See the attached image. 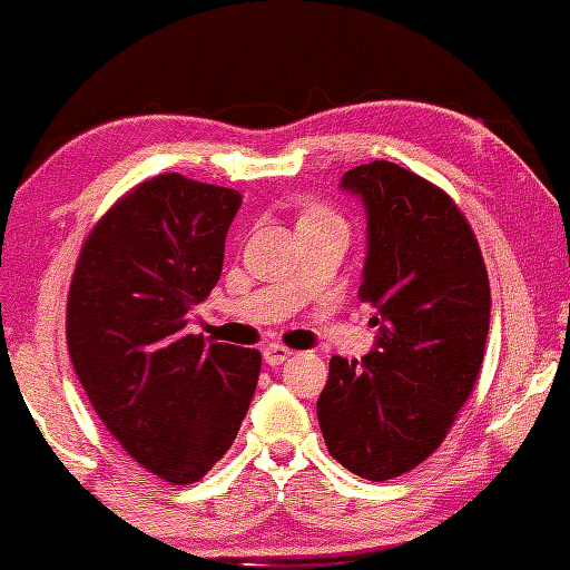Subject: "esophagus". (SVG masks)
I'll use <instances>...</instances> for the list:
<instances>
[{"label": "esophagus", "mask_w": 570, "mask_h": 570, "mask_svg": "<svg viewBox=\"0 0 570 570\" xmlns=\"http://www.w3.org/2000/svg\"><path fill=\"white\" fill-rule=\"evenodd\" d=\"M289 356H292V351L281 343H271L263 348L265 364H271V367H278V364H284Z\"/></svg>", "instance_id": "1"}]
</instances>
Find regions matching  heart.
Here are the masks:
<instances>
[{
  "mask_svg": "<svg viewBox=\"0 0 570 570\" xmlns=\"http://www.w3.org/2000/svg\"><path fill=\"white\" fill-rule=\"evenodd\" d=\"M322 219H335L326 208L318 206H305L303 214H299V225H307V222H322Z\"/></svg>",
  "mask_w": 570,
  "mask_h": 570,
  "instance_id": "obj_1",
  "label": "heart"
}]
</instances>
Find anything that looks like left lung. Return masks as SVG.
<instances>
[{"mask_svg": "<svg viewBox=\"0 0 570 570\" xmlns=\"http://www.w3.org/2000/svg\"><path fill=\"white\" fill-rule=\"evenodd\" d=\"M367 214L358 297L377 326L362 362L332 356L316 402L335 461L364 480L402 476L440 448L480 375L490 284L458 206L389 160L343 174Z\"/></svg>", "mask_w": 570, "mask_h": 570, "instance_id": "obj_1", "label": "left lung"}]
</instances>
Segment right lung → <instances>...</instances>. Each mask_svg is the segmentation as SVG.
Wrapping results in <instances>:
<instances>
[{"instance_id": "1", "label": "right lung", "mask_w": 570, "mask_h": 570, "mask_svg": "<svg viewBox=\"0 0 570 570\" xmlns=\"http://www.w3.org/2000/svg\"><path fill=\"white\" fill-rule=\"evenodd\" d=\"M238 208V189L141 181L94 227L71 278L67 343L85 394L128 455L174 485L230 450L257 389L259 351L187 332Z\"/></svg>"}]
</instances>
